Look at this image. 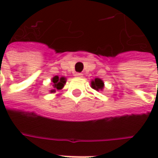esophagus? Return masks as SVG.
<instances>
[{
	"instance_id": "obj_1",
	"label": "esophagus",
	"mask_w": 158,
	"mask_h": 158,
	"mask_svg": "<svg viewBox=\"0 0 158 158\" xmlns=\"http://www.w3.org/2000/svg\"><path fill=\"white\" fill-rule=\"evenodd\" d=\"M75 76H76V77H78V78H81V77H82V74H81V73H76V74H75Z\"/></svg>"
}]
</instances>
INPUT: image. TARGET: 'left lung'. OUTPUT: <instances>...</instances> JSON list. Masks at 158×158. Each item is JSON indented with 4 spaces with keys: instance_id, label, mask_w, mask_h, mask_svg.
<instances>
[{
    "instance_id": "8db88e82",
    "label": "left lung",
    "mask_w": 158,
    "mask_h": 158,
    "mask_svg": "<svg viewBox=\"0 0 158 158\" xmlns=\"http://www.w3.org/2000/svg\"><path fill=\"white\" fill-rule=\"evenodd\" d=\"M90 86H91V88L96 89L97 91H99V90H103V89L105 87V83H104V81L102 79L97 77L94 80H91Z\"/></svg>"
}]
</instances>
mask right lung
I'll return each mask as SVG.
<instances>
[{
  "mask_svg": "<svg viewBox=\"0 0 158 158\" xmlns=\"http://www.w3.org/2000/svg\"><path fill=\"white\" fill-rule=\"evenodd\" d=\"M51 82H52V89L50 90V92L51 93H55L56 90H60V89L63 88L64 85L66 84V82H67V78L64 77V76L60 77V76H55L52 77Z\"/></svg>",
  "mask_w": 158,
  "mask_h": 158,
  "instance_id": "1",
  "label": "right lung"
}]
</instances>
